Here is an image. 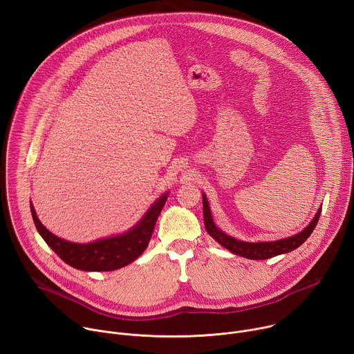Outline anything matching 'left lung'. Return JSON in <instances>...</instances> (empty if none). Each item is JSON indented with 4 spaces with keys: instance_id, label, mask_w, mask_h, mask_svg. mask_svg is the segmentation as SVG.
<instances>
[{
    "instance_id": "obj_1",
    "label": "left lung",
    "mask_w": 354,
    "mask_h": 354,
    "mask_svg": "<svg viewBox=\"0 0 354 354\" xmlns=\"http://www.w3.org/2000/svg\"><path fill=\"white\" fill-rule=\"evenodd\" d=\"M321 210H322V207H319V210L317 212L313 221L304 230L292 236L273 241V242H245V241L235 239V238L227 235L225 232H223L220 228H217V225L213 221V216H212L207 197L203 193V218H205V227H206V231L209 232V235L213 236L221 246H224L225 249L232 252V254L246 258V259H255V261L257 259L263 261V259H269V258H273V257H277L281 254H287V252H291L295 248H298L299 245L304 243L308 239V236L311 235V232L314 231V228L317 227V223L321 216Z\"/></svg>"
}]
</instances>
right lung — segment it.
<instances>
[{
    "label": "right lung",
    "mask_w": 354,
    "mask_h": 354,
    "mask_svg": "<svg viewBox=\"0 0 354 354\" xmlns=\"http://www.w3.org/2000/svg\"><path fill=\"white\" fill-rule=\"evenodd\" d=\"M167 198L168 193H164L151 205L142 218L124 234L89 243H75L56 236L40 223L32 203L30 212L37 232L67 265L85 272H111L134 262L145 250Z\"/></svg>",
    "instance_id": "right-lung-1"
}]
</instances>
